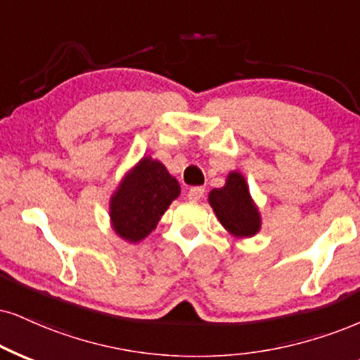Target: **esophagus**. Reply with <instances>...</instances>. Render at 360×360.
<instances>
[{
  "instance_id": "34e87169",
  "label": "esophagus",
  "mask_w": 360,
  "mask_h": 360,
  "mask_svg": "<svg viewBox=\"0 0 360 360\" xmlns=\"http://www.w3.org/2000/svg\"><path fill=\"white\" fill-rule=\"evenodd\" d=\"M203 193H205V188H203V187H193V188H190V192H188V200H190V202H198V200H200V198L203 197Z\"/></svg>"
}]
</instances>
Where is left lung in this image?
Listing matches in <instances>:
<instances>
[{"mask_svg": "<svg viewBox=\"0 0 360 360\" xmlns=\"http://www.w3.org/2000/svg\"><path fill=\"white\" fill-rule=\"evenodd\" d=\"M208 203L214 214L227 232L235 238H250L260 232L262 215L245 176L233 170L227 175L221 188H214L208 193Z\"/></svg>", "mask_w": 360, "mask_h": 360, "instance_id": "8db88e82", "label": "left lung"}]
</instances>
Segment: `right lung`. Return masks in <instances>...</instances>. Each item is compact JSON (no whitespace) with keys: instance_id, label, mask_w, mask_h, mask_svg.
Listing matches in <instances>:
<instances>
[{"instance_id":"1","label":"right lung","mask_w":360,"mask_h":360,"mask_svg":"<svg viewBox=\"0 0 360 360\" xmlns=\"http://www.w3.org/2000/svg\"><path fill=\"white\" fill-rule=\"evenodd\" d=\"M180 184L167 167L150 155L141 157L120 180L110 197V225L120 238L139 243L157 229Z\"/></svg>"}]
</instances>
